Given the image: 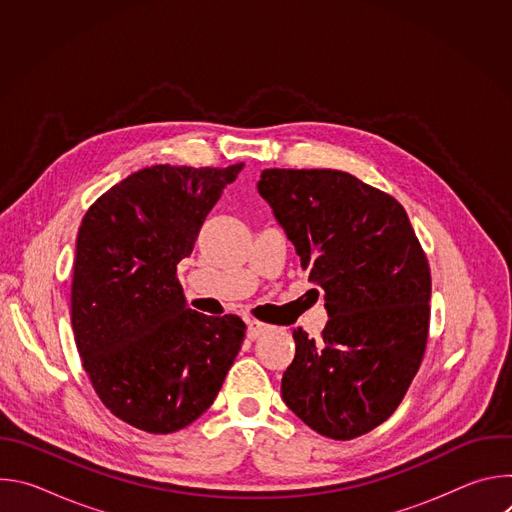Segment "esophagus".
<instances>
[{
	"label": "esophagus",
	"mask_w": 512,
	"mask_h": 512,
	"mask_svg": "<svg viewBox=\"0 0 512 512\" xmlns=\"http://www.w3.org/2000/svg\"><path fill=\"white\" fill-rule=\"evenodd\" d=\"M269 328H271V326H269V324H265V322H259V320H247V336H249L251 340L259 338V336H261V334H265Z\"/></svg>",
	"instance_id": "1"
}]
</instances>
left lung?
<instances>
[{"instance_id":"8db88e82","label":"left lung","mask_w":512,"mask_h":512,"mask_svg":"<svg viewBox=\"0 0 512 512\" xmlns=\"http://www.w3.org/2000/svg\"><path fill=\"white\" fill-rule=\"evenodd\" d=\"M257 188L328 312L318 340L294 328L281 397L332 440L369 433L403 401L429 334L431 273L409 216L340 170L271 168Z\"/></svg>"}]
</instances>
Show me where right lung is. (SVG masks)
<instances>
[{
    "instance_id": "obj_1",
    "label": "right lung",
    "mask_w": 512,
    "mask_h": 512,
    "mask_svg": "<svg viewBox=\"0 0 512 512\" xmlns=\"http://www.w3.org/2000/svg\"><path fill=\"white\" fill-rule=\"evenodd\" d=\"M241 170L143 168L83 216L72 332L103 405L141 431L172 433L198 419L241 350L245 322L186 308L176 277L206 214Z\"/></svg>"
}]
</instances>
